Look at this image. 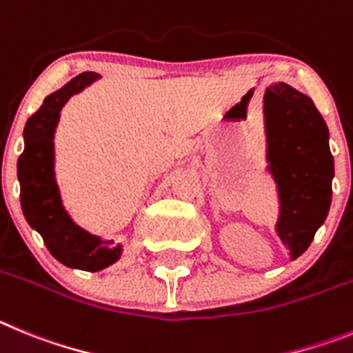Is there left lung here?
Segmentation results:
<instances>
[{"mask_svg": "<svg viewBox=\"0 0 353 353\" xmlns=\"http://www.w3.org/2000/svg\"><path fill=\"white\" fill-rule=\"evenodd\" d=\"M268 169L279 196L276 234L290 259L303 255L331 208L334 160L329 130L310 97L285 82L263 97Z\"/></svg>", "mask_w": 353, "mask_h": 353, "instance_id": "obj_1", "label": "left lung"}]
</instances>
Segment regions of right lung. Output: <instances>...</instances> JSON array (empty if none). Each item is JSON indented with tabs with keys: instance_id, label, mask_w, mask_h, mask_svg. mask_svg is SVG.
<instances>
[{
	"instance_id": "add662e5",
	"label": "right lung",
	"mask_w": 353,
	"mask_h": 353,
	"mask_svg": "<svg viewBox=\"0 0 353 353\" xmlns=\"http://www.w3.org/2000/svg\"><path fill=\"white\" fill-rule=\"evenodd\" d=\"M100 79L84 72L54 91L24 126V151L17 161L22 212L31 228L42 236L47 250L56 260L72 269L97 272L109 268L121 256V244L103 241L79 227L63 208L54 176V132L63 105L85 85Z\"/></svg>"
}]
</instances>
